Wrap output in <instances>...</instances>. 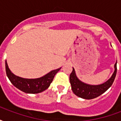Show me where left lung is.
Here are the masks:
<instances>
[{
	"label": "left lung",
	"mask_w": 121,
	"mask_h": 121,
	"mask_svg": "<svg viewBox=\"0 0 121 121\" xmlns=\"http://www.w3.org/2000/svg\"><path fill=\"white\" fill-rule=\"evenodd\" d=\"M114 69L113 73L106 82L100 85H90L79 80L74 69L73 67V71L69 77L72 91L76 96L84 99L89 100L98 97L106 92L113 83L117 74V61L115 64Z\"/></svg>",
	"instance_id": "left-lung-1"
}]
</instances>
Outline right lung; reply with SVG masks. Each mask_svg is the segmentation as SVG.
Instances as JSON below:
<instances>
[{
	"label": "right lung",
	"instance_id": "1",
	"mask_svg": "<svg viewBox=\"0 0 121 121\" xmlns=\"http://www.w3.org/2000/svg\"><path fill=\"white\" fill-rule=\"evenodd\" d=\"M6 72L8 78L12 84L17 89L26 93L36 94L45 91L50 86L56 73L61 69V67L53 70L38 78H24L16 76L9 69L8 63L6 61Z\"/></svg>",
	"mask_w": 121,
	"mask_h": 121
}]
</instances>
